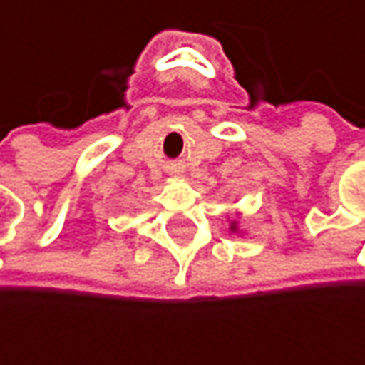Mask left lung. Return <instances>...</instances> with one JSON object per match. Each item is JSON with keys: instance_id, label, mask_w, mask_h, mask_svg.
I'll return each instance as SVG.
<instances>
[{"instance_id": "obj_1", "label": "left lung", "mask_w": 365, "mask_h": 365, "mask_svg": "<svg viewBox=\"0 0 365 365\" xmlns=\"http://www.w3.org/2000/svg\"><path fill=\"white\" fill-rule=\"evenodd\" d=\"M230 232H239V223H237V221L230 223Z\"/></svg>"}]
</instances>
